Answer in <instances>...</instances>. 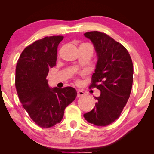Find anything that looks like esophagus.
Listing matches in <instances>:
<instances>
[{
	"label": "esophagus",
	"mask_w": 154,
	"mask_h": 154,
	"mask_svg": "<svg viewBox=\"0 0 154 154\" xmlns=\"http://www.w3.org/2000/svg\"><path fill=\"white\" fill-rule=\"evenodd\" d=\"M85 94V93H84V92H83V90H78L77 91V97H80V96H83Z\"/></svg>",
	"instance_id": "esophagus-1"
}]
</instances>
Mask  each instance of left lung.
<instances>
[{
  "label": "left lung",
  "instance_id": "8db88e82",
  "mask_svg": "<svg viewBox=\"0 0 154 154\" xmlns=\"http://www.w3.org/2000/svg\"><path fill=\"white\" fill-rule=\"evenodd\" d=\"M95 49L97 62L90 88L100 95L92 111L83 114L85 120L106 126L118 119L126 105L133 82V65L127 49L113 38L98 31L84 34Z\"/></svg>",
  "mask_w": 154,
  "mask_h": 154
}]
</instances>
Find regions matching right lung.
<instances>
[{"label":"right lung","instance_id":"obj_1","mask_svg":"<svg viewBox=\"0 0 154 154\" xmlns=\"http://www.w3.org/2000/svg\"><path fill=\"white\" fill-rule=\"evenodd\" d=\"M64 37L52 36L36 41L21 54L15 70L20 101L30 118L41 128L60 123L64 109L77 96L74 88H50L47 76L56 66L57 48Z\"/></svg>","mask_w":154,"mask_h":154}]
</instances>
